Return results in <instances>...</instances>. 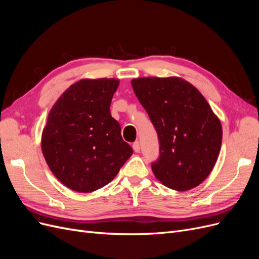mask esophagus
Instances as JSON below:
<instances>
[{
    "label": "esophagus",
    "mask_w": 259,
    "mask_h": 259,
    "mask_svg": "<svg viewBox=\"0 0 259 259\" xmlns=\"http://www.w3.org/2000/svg\"><path fill=\"white\" fill-rule=\"evenodd\" d=\"M133 149H134L135 152H139L140 151V144L138 142H135L133 144Z\"/></svg>",
    "instance_id": "esophagus-1"
}]
</instances>
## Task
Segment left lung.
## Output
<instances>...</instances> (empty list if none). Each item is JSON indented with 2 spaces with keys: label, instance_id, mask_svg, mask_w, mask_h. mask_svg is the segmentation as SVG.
<instances>
[{
  "label": "left lung",
  "instance_id": "1",
  "mask_svg": "<svg viewBox=\"0 0 259 259\" xmlns=\"http://www.w3.org/2000/svg\"><path fill=\"white\" fill-rule=\"evenodd\" d=\"M158 133L160 158L152 171L164 186L187 191L210 174L222 147L223 127L200 91L179 76L131 81Z\"/></svg>",
  "mask_w": 259,
  "mask_h": 259
}]
</instances>
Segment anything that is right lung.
Masks as SVG:
<instances>
[{
	"label": "right lung",
	"instance_id": "right-lung-1",
	"mask_svg": "<svg viewBox=\"0 0 259 259\" xmlns=\"http://www.w3.org/2000/svg\"><path fill=\"white\" fill-rule=\"evenodd\" d=\"M119 84V79H82L51 109L42 132V152L52 173L69 189L83 193L100 189L133 154L110 113Z\"/></svg>",
	"mask_w": 259,
	"mask_h": 259
}]
</instances>
